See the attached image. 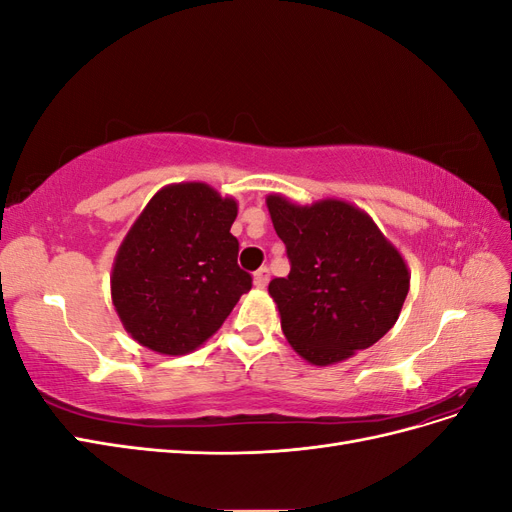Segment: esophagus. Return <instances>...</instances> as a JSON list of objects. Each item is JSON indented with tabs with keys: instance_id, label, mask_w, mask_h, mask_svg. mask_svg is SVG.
Instances as JSON below:
<instances>
[{
	"instance_id": "esophagus-1",
	"label": "esophagus",
	"mask_w": 512,
	"mask_h": 512,
	"mask_svg": "<svg viewBox=\"0 0 512 512\" xmlns=\"http://www.w3.org/2000/svg\"><path fill=\"white\" fill-rule=\"evenodd\" d=\"M269 284V269L267 267H260L256 273H254V286L256 288H265Z\"/></svg>"
}]
</instances>
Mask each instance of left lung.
Returning a JSON list of instances; mask_svg holds the SVG:
<instances>
[{
	"label": "left lung",
	"mask_w": 512,
	"mask_h": 512,
	"mask_svg": "<svg viewBox=\"0 0 512 512\" xmlns=\"http://www.w3.org/2000/svg\"><path fill=\"white\" fill-rule=\"evenodd\" d=\"M273 228L290 258L269 294L292 350L327 367L374 346L397 322L410 269L371 215L342 198L312 205L267 196Z\"/></svg>",
	"instance_id": "left-lung-1"
}]
</instances>
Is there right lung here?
<instances>
[{
  "mask_svg": "<svg viewBox=\"0 0 512 512\" xmlns=\"http://www.w3.org/2000/svg\"><path fill=\"white\" fill-rule=\"evenodd\" d=\"M237 200L203 181L164 185L115 254L111 299L134 342L166 354L194 352L252 288L230 235Z\"/></svg>",
  "mask_w": 512,
  "mask_h": 512,
  "instance_id": "1",
  "label": "right lung"
}]
</instances>
